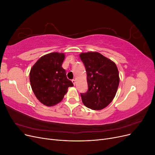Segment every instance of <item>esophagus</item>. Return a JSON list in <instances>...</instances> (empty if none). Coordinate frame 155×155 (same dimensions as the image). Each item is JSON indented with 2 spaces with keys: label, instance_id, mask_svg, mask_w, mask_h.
<instances>
[{
  "label": "esophagus",
  "instance_id": "1",
  "mask_svg": "<svg viewBox=\"0 0 155 155\" xmlns=\"http://www.w3.org/2000/svg\"><path fill=\"white\" fill-rule=\"evenodd\" d=\"M72 83H73V84H74V85H76V80H75V79H72Z\"/></svg>",
  "mask_w": 155,
  "mask_h": 155
}]
</instances>
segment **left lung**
Wrapping results in <instances>:
<instances>
[{
  "mask_svg": "<svg viewBox=\"0 0 155 155\" xmlns=\"http://www.w3.org/2000/svg\"><path fill=\"white\" fill-rule=\"evenodd\" d=\"M79 57L85 65L88 83L87 92L81 93L83 104L92 110L104 109L117 92L120 83L118 68L98 52L81 53Z\"/></svg>",
  "mask_w": 155,
  "mask_h": 155,
  "instance_id": "obj_1",
  "label": "left lung"
}]
</instances>
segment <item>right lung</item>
I'll return each mask as SVG.
<instances>
[{"label": "right lung", "instance_id": "add662e5", "mask_svg": "<svg viewBox=\"0 0 155 155\" xmlns=\"http://www.w3.org/2000/svg\"><path fill=\"white\" fill-rule=\"evenodd\" d=\"M64 57L63 53L46 54L31 68L30 81L33 92L45 105L58 104L66 94L68 88L74 86L62 67Z\"/></svg>", "mask_w": 155, "mask_h": 155}]
</instances>
